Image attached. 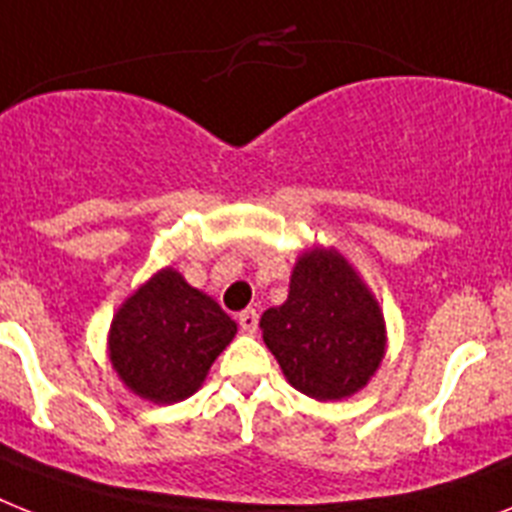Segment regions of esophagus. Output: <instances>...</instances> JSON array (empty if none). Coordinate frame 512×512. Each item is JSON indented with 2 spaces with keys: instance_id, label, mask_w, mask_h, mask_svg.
<instances>
[{
  "instance_id": "obj_1",
  "label": "esophagus",
  "mask_w": 512,
  "mask_h": 512,
  "mask_svg": "<svg viewBox=\"0 0 512 512\" xmlns=\"http://www.w3.org/2000/svg\"><path fill=\"white\" fill-rule=\"evenodd\" d=\"M238 324H240V329H243V332L253 335V332H256V327H259V314H256L253 308H246V311H240Z\"/></svg>"
}]
</instances>
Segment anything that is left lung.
<instances>
[{
	"label": "left lung",
	"mask_w": 512,
	"mask_h": 512,
	"mask_svg": "<svg viewBox=\"0 0 512 512\" xmlns=\"http://www.w3.org/2000/svg\"><path fill=\"white\" fill-rule=\"evenodd\" d=\"M259 327L287 382L319 403L363 390L387 353L377 295L335 246L298 256L287 301L264 311Z\"/></svg>",
	"instance_id": "8db88e82"
}]
</instances>
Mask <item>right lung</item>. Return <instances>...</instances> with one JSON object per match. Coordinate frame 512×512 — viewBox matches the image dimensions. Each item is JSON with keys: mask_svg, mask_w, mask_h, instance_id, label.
<instances>
[{"mask_svg": "<svg viewBox=\"0 0 512 512\" xmlns=\"http://www.w3.org/2000/svg\"><path fill=\"white\" fill-rule=\"evenodd\" d=\"M235 332L238 324L211 295L164 266L117 308L107 337L109 363L133 395L172 405L198 392Z\"/></svg>", "mask_w": 512, "mask_h": 512, "instance_id": "obj_1", "label": "right lung"}]
</instances>
